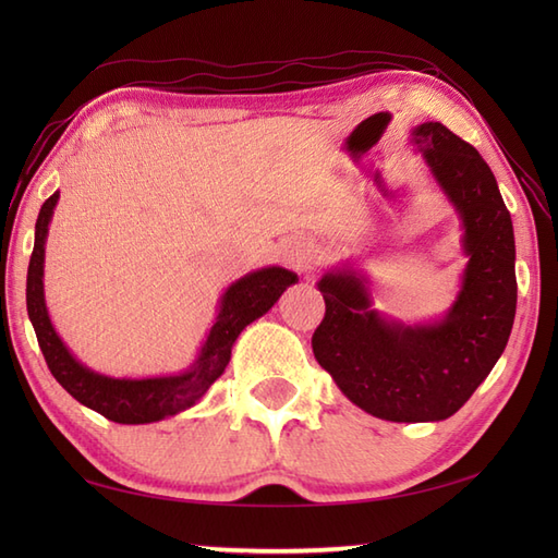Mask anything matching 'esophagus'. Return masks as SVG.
<instances>
[{
  "label": "esophagus",
  "instance_id": "1",
  "mask_svg": "<svg viewBox=\"0 0 558 558\" xmlns=\"http://www.w3.org/2000/svg\"><path fill=\"white\" fill-rule=\"evenodd\" d=\"M282 256H286V264H290L292 268L304 270L306 266H310V260L314 258V246L304 240H292L286 244V252H282Z\"/></svg>",
  "mask_w": 558,
  "mask_h": 558
}]
</instances>
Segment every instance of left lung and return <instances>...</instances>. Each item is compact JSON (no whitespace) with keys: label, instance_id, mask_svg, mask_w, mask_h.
Masks as SVG:
<instances>
[{"label":"left lung","instance_id":"left-lung-1","mask_svg":"<svg viewBox=\"0 0 558 558\" xmlns=\"http://www.w3.org/2000/svg\"><path fill=\"white\" fill-rule=\"evenodd\" d=\"M436 184L462 228L456 302L436 322L405 324L374 310L362 270L338 266L316 282L326 316L314 330L316 362L364 412L388 422H441L456 414L506 350L515 318V240L494 172L441 122L412 129Z\"/></svg>","mask_w":558,"mask_h":558}]
</instances>
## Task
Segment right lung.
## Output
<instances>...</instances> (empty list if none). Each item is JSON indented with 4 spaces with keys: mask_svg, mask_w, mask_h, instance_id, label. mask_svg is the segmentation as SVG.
Returning a JSON list of instances; mask_svg holds the SVG:
<instances>
[{
    "mask_svg": "<svg viewBox=\"0 0 558 558\" xmlns=\"http://www.w3.org/2000/svg\"><path fill=\"white\" fill-rule=\"evenodd\" d=\"M57 201L59 192L45 201L38 213V222H35V244L26 282L28 318L35 328V336H38L45 362L57 381L81 405L100 412L102 417L112 422L150 424L194 408L206 396L213 381L225 372L234 340L240 338L242 330L264 316L280 300V294L298 282V272L280 266L258 268L234 280L222 292L216 324L210 326L208 338L198 350V357L189 369L180 374L150 378H114L108 374H98L71 354L62 338L57 336L50 314H47L43 286L45 242Z\"/></svg>",
    "mask_w": 558,
    "mask_h": 558,
    "instance_id": "obj_1",
    "label": "right lung"
}]
</instances>
